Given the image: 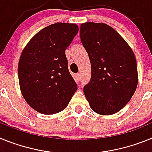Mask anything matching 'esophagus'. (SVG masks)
<instances>
[{"label": "esophagus", "instance_id": "1", "mask_svg": "<svg viewBox=\"0 0 152 152\" xmlns=\"http://www.w3.org/2000/svg\"><path fill=\"white\" fill-rule=\"evenodd\" d=\"M75 78H76V80H77V81H80V80H81V74H80V73H76V74L75 75Z\"/></svg>", "mask_w": 152, "mask_h": 152}]
</instances>
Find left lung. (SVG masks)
Wrapping results in <instances>:
<instances>
[{"label":"left lung","mask_w":152,"mask_h":152,"mask_svg":"<svg viewBox=\"0 0 152 152\" xmlns=\"http://www.w3.org/2000/svg\"><path fill=\"white\" fill-rule=\"evenodd\" d=\"M80 38L91 63L90 81L83 89L91 109L104 115L118 113L130 101L138 85L132 50L106 23H82Z\"/></svg>","instance_id":"8db88e82"}]
</instances>
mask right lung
<instances>
[{
	"mask_svg": "<svg viewBox=\"0 0 152 152\" xmlns=\"http://www.w3.org/2000/svg\"><path fill=\"white\" fill-rule=\"evenodd\" d=\"M78 31L76 23H53L34 35L22 51L18 63L20 88L28 105L38 113H60L77 89L65 50Z\"/></svg>",
	"mask_w": 152,
	"mask_h": 152,
	"instance_id": "right-lung-1",
	"label": "right lung"
}]
</instances>
